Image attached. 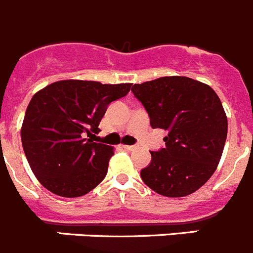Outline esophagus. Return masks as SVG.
Wrapping results in <instances>:
<instances>
[{
  "mask_svg": "<svg viewBox=\"0 0 253 253\" xmlns=\"http://www.w3.org/2000/svg\"><path fill=\"white\" fill-rule=\"evenodd\" d=\"M123 148H124V150H126V151H133V150H135V148H137V146H123Z\"/></svg>",
  "mask_w": 253,
  "mask_h": 253,
  "instance_id": "34e87169",
  "label": "esophagus"
}]
</instances>
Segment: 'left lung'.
Returning <instances> with one entry per match:
<instances>
[{
  "mask_svg": "<svg viewBox=\"0 0 253 253\" xmlns=\"http://www.w3.org/2000/svg\"><path fill=\"white\" fill-rule=\"evenodd\" d=\"M131 92L164 129L165 148L151 151L141 170L144 184L166 197H184L200 189L216 170L228 134V119L215 90L187 77H163L134 84Z\"/></svg>",
  "mask_w": 253,
  "mask_h": 253,
  "instance_id": "obj_1",
  "label": "left lung"
}]
</instances>
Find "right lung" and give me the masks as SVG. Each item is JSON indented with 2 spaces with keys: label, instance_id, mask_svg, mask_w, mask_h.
<instances>
[{
  "label": "right lung",
  "instance_id": "right-lung-1",
  "mask_svg": "<svg viewBox=\"0 0 253 253\" xmlns=\"http://www.w3.org/2000/svg\"><path fill=\"white\" fill-rule=\"evenodd\" d=\"M131 84L60 81L37 92L24 116L21 143L41 184L61 197L87 194L103 180L114 150L88 138L112 101Z\"/></svg>",
  "mask_w": 253,
  "mask_h": 253
}]
</instances>
